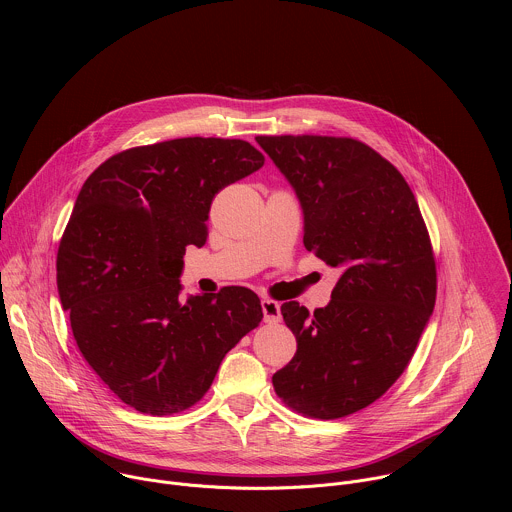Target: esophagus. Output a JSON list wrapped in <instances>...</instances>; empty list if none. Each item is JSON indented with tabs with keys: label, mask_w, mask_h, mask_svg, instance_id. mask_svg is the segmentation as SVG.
<instances>
[{
	"label": "esophagus",
	"mask_w": 512,
	"mask_h": 512,
	"mask_svg": "<svg viewBox=\"0 0 512 512\" xmlns=\"http://www.w3.org/2000/svg\"><path fill=\"white\" fill-rule=\"evenodd\" d=\"M261 310H263V318L267 324H277L281 320V306L277 302L263 300Z\"/></svg>",
	"instance_id": "esophagus-1"
}]
</instances>
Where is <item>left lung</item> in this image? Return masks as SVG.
<instances>
[{
	"instance_id": "left-lung-1",
	"label": "left lung",
	"mask_w": 512,
	"mask_h": 512,
	"mask_svg": "<svg viewBox=\"0 0 512 512\" xmlns=\"http://www.w3.org/2000/svg\"><path fill=\"white\" fill-rule=\"evenodd\" d=\"M255 139L300 198L306 249L342 269L326 308L281 306L298 350L273 387L298 413L338 419L377 401L407 369L435 306L431 241L409 184L367 143Z\"/></svg>"
}]
</instances>
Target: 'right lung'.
Listing matches in <instances>:
<instances>
[{
    "instance_id": "1",
    "label": "right lung",
    "mask_w": 512,
    "mask_h": 512,
    "mask_svg": "<svg viewBox=\"0 0 512 512\" xmlns=\"http://www.w3.org/2000/svg\"><path fill=\"white\" fill-rule=\"evenodd\" d=\"M263 162L243 139L182 137L115 154L83 184L56 255L58 296L85 360L125 405L192 407L259 326L251 289L184 302L180 275L186 247L206 243L214 194Z\"/></svg>"
}]
</instances>
